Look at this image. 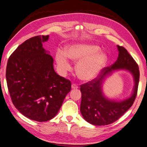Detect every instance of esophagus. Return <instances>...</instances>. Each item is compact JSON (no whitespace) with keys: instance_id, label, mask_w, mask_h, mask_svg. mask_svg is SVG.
I'll list each match as a JSON object with an SVG mask.
<instances>
[{"instance_id":"obj_1","label":"esophagus","mask_w":147,"mask_h":147,"mask_svg":"<svg viewBox=\"0 0 147 147\" xmlns=\"http://www.w3.org/2000/svg\"><path fill=\"white\" fill-rule=\"evenodd\" d=\"M78 88V85L76 84H73L72 85H71V88L72 89H77Z\"/></svg>"}]
</instances>
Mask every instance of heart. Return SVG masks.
Listing matches in <instances>:
<instances>
[{"mask_svg": "<svg viewBox=\"0 0 147 147\" xmlns=\"http://www.w3.org/2000/svg\"><path fill=\"white\" fill-rule=\"evenodd\" d=\"M100 49L93 44H79L71 46L64 52H59L55 59L63 71L69 70L70 63L67 56L73 61L78 63L76 68V74L80 80L90 81L98 76L107 62V56L99 53Z\"/></svg>", "mask_w": 147, "mask_h": 147, "instance_id": "heart-1", "label": "heart"}]
</instances>
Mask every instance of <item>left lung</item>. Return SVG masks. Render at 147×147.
Wrapping results in <instances>:
<instances>
[{"label":"left lung","instance_id":"8db88e82","mask_svg":"<svg viewBox=\"0 0 147 147\" xmlns=\"http://www.w3.org/2000/svg\"><path fill=\"white\" fill-rule=\"evenodd\" d=\"M119 57L113 65L103 68L96 77L82 84L80 112L84 119L95 125H107L115 122L133 105L138 92L140 71L135 62L126 49L117 45ZM125 69L133 74L135 87L131 97L124 101L117 102L107 99L101 92V84L105 77L112 71Z\"/></svg>","mask_w":147,"mask_h":147}]
</instances>
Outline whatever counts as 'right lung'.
I'll list each match as a JSON object with an SVG mask.
<instances>
[{
  "label": "right lung",
  "instance_id": "add662e5",
  "mask_svg": "<svg viewBox=\"0 0 147 147\" xmlns=\"http://www.w3.org/2000/svg\"><path fill=\"white\" fill-rule=\"evenodd\" d=\"M49 35L25 41L9 57L6 80L12 102L28 119L49 121L61 107L71 90V82L53 69V57L42 47Z\"/></svg>",
  "mask_w": 147,
  "mask_h": 147
}]
</instances>
